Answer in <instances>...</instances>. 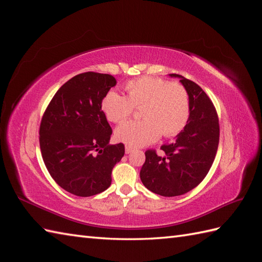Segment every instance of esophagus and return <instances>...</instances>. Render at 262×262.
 <instances>
[{"label":"esophagus","instance_id":"34e87169","mask_svg":"<svg viewBox=\"0 0 262 262\" xmlns=\"http://www.w3.org/2000/svg\"><path fill=\"white\" fill-rule=\"evenodd\" d=\"M132 152V147L130 146H125V154H130Z\"/></svg>","mask_w":262,"mask_h":262}]
</instances>
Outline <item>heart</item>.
I'll use <instances>...</instances> for the list:
<instances>
[{
    "instance_id": "obj_1",
    "label": "heart",
    "mask_w": 262,
    "mask_h": 262,
    "mask_svg": "<svg viewBox=\"0 0 262 262\" xmlns=\"http://www.w3.org/2000/svg\"><path fill=\"white\" fill-rule=\"evenodd\" d=\"M126 96L109 91L101 100V110L112 122L128 118L133 107H141L142 120L125 121L117 126L116 139L126 146L140 147L161 138L176 136L185 128L190 114L187 90L180 83L143 76L125 84Z\"/></svg>"
}]
</instances>
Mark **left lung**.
Segmentation results:
<instances>
[{
    "mask_svg": "<svg viewBox=\"0 0 262 262\" xmlns=\"http://www.w3.org/2000/svg\"><path fill=\"white\" fill-rule=\"evenodd\" d=\"M189 95L190 114L186 126L169 144L161 148L163 155L146 150L140 178L150 191L163 196L185 194L207 176L215 158L220 126L216 110L201 87L178 74Z\"/></svg>",
    "mask_w": 262,
    "mask_h": 262,
    "instance_id": "obj_1",
    "label": "left lung"
}]
</instances>
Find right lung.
Returning a JSON list of instances; mask_svg holds the SVG:
<instances>
[{
  "mask_svg": "<svg viewBox=\"0 0 262 262\" xmlns=\"http://www.w3.org/2000/svg\"><path fill=\"white\" fill-rule=\"evenodd\" d=\"M116 84L109 74H78L60 87L42 117L39 141L45 165L70 193L91 196L105 191L124 155L122 143L109 144L113 130L100 107Z\"/></svg>",
  "mask_w": 262,
  "mask_h": 262,
  "instance_id": "right-lung-1",
  "label": "right lung"
}]
</instances>
